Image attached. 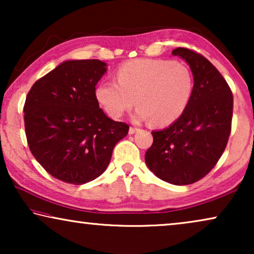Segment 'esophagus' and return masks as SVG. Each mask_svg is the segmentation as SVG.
<instances>
[{
    "instance_id": "esophagus-1",
    "label": "esophagus",
    "mask_w": 254,
    "mask_h": 254,
    "mask_svg": "<svg viewBox=\"0 0 254 254\" xmlns=\"http://www.w3.org/2000/svg\"><path fill=\"white\" fill-rule=\"evenodd\" d=\"M137 130H138V128H136V127H130V128H129V134H135Z\"/></svg>"
}]
</instances>
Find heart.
Returning <instances> with one entry per match:
<instances>
[{
	"label": "heart",
	"instance_id": "b5f03b06",
	"mask_svg": "<svg viewBox=\"0 0 254 254\" xmlns=\"http://www.w3.org/2000/svg\"><path fill=\"white\" fill-rule=\"evenodd\" d=\"M117 82L103 81L96 98L105 112L120 118L134 104L136 121L150 120L154 126L172 124L184 113L193 95L194 79L182 64L157 59H135L117 71Z\"/></svg>",
	"mask_w": 254,
	"mask_h": 254
}]
</instances>
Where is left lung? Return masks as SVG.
Returning <instances> with one entry per match:
<instances>
[{
	"instance_id": "obj_1",
	"label": "left lung",
	"mask_w": 254,
	"mask_h": 254,
	"mask_svg": "<svg viewBox=\"0 0 254 254\" xmlns=\"http://www.w3.org/2000/svg\"><path fill=\"white\" fill-rule=\"evenodd\" d=\"M172 55L190 65L193 95L175 123L151 131L154 142L144 159L156 177L182 186L203 178L223 154L231 131L234 98L223 76L202 55L182 47Z\"/></svg>"
}]
</instances>
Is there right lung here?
<instances>
[{"mask_svg":"<svg viewBox=\"0 0 254 254\" xmlns=\"http://www.w3.org/2000/svg\"><path fill=\"white\" fill-rule=\"evenodd\" d=\"M107 71L100 60H67L34 83L24 105L29 148L39 164L64 183L98 178L128 125L110 119L96 98Z\"/></svg>","mask_w":254,"mask_h":254,"instance_id":"right-lung-1","label":"right lung"}]
</instances>
